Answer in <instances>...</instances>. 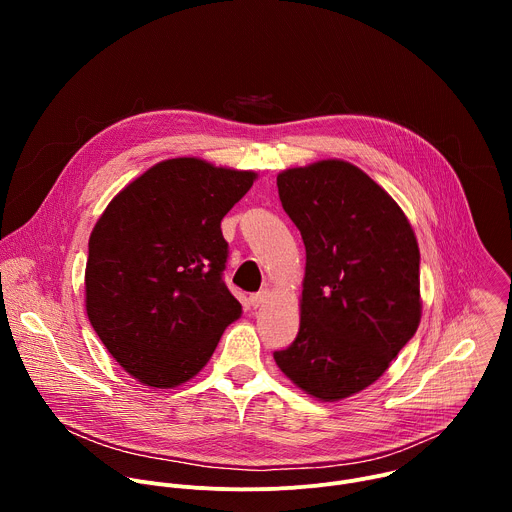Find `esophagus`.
<instances>
[{"mask_svg": "<svg viewBox=\"0 0 512 512\" xmlns=\"http://www.w3.org/2000/svg\"><path fill=\"white\" fill-rule=\"evenodd\" d=\"M269 291L267 289H263V291H259V294H253L251 298H249V304L253 306V308H261L267 300H269Z\"/></svg>", "mask_w": 512, "mask_h": 512, "instance_id": "esophagus-1", "label": "esophagus"}]
</instances>
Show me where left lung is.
Masks as SVG:
<instances>
[{
  "label": "left lung",
  "mask_w": 512,
  "mask_h": 512,
  "mask_svg": "<svg viewBox=\"0 0 512 512\" xmlns=\"http://www.w3.org/2000/svg\"><path fill=\"white\" fill-rule=\"evenodd\" d=\"M306 245L302 322L273 358L320 401L373 385L421 320L419 247L397 202L362 170L322 160L277 176Z\"/></svg>",
  "instance_id": "left-lung-1"
}]
</instances>
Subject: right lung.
<instances>
[{"mask_svg": "<svg viewBox=\"0 0 512 512\" xmlns=\"http://www.w3.org/2000/svg\"><path fill=\"white\" fill-rule=\"evenodd\" d=\"M257 174L196 158L166 160L125 186L89 239L87 316L139 383L172 389L212 356L241 316L223 271V216Z\"/></svg>", "mask_w": 512, "mask_h": 512, "instance_id": "right-lung-1", "label": "right lung"}]
</instances>
